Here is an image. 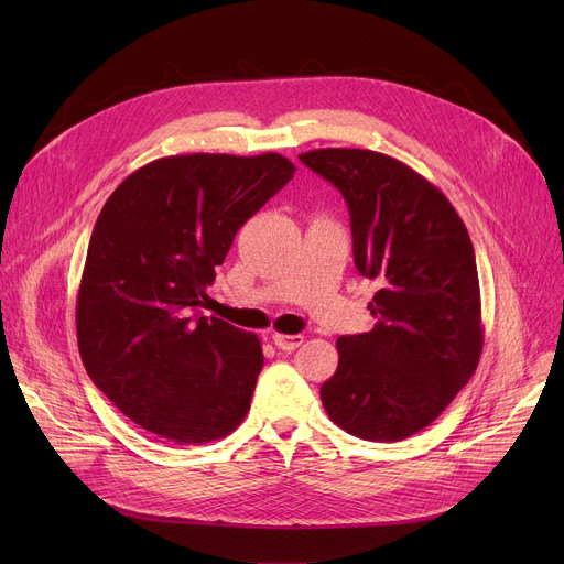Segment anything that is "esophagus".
Returning a JSON list of instances; mask_svg holds the SVG:
<instances>
[{
  "label": "esophagus",
  "mask_w": 564,
  "mask_h": 564,
  "mask_svg": "<svg viewBox=\"0 0 564 564\" xmlns=\"http://www.w3.org/2000/svg\"><path fill=\"white\" fill-rule=\"evenodd\" d=\"M272 340H274V345H276L279 349L292 351V349H297V347L304 343V336H300V334H294V336H288V334H272Z\"/></svg>",
  "instance_id": "obj_1"
}]
</instances>
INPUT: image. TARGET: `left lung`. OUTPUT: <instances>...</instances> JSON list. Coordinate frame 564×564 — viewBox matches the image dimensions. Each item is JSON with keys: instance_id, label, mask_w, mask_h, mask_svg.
<instances>
[{"instance_id": "left-lung-1", "label": "left lung", "mask_w": 564, "mask_h": 564, "mask_svg": "<svg viewBox=\"0 0 564 564\" xmlns=\"http://www.w3.org/2000/svg\"><path fill=\"white\" fill-rule=\"evenodd\" d=\"M300 160L345 198L354 264L379 281L372 332L340 336L338 370L319 395L329 419L366 441L427 427L476 372L480 281L468 230L421 173L364 148H319Z\"/></svg>"}]
</instances>
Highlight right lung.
<instances>
[{
    "mask_svg": "<svg viewBox=\"0 0 564 564\" xmlns=\"http://www.w3.org/2000/svg\"><path fill=\"white\" fill-rule=\"evenodd\" d=\"M292 173L279 153L171 155L107 198L82 272L77 345L96 387L143 430L189 446L245 421L260 340L200 308L235 232Z\"/></svg>",
    "mask_w": 564,
    "mask_h": 564,
    "instance_id": "right-lung-1",
    "label": "right lung"
}]
</instances>
